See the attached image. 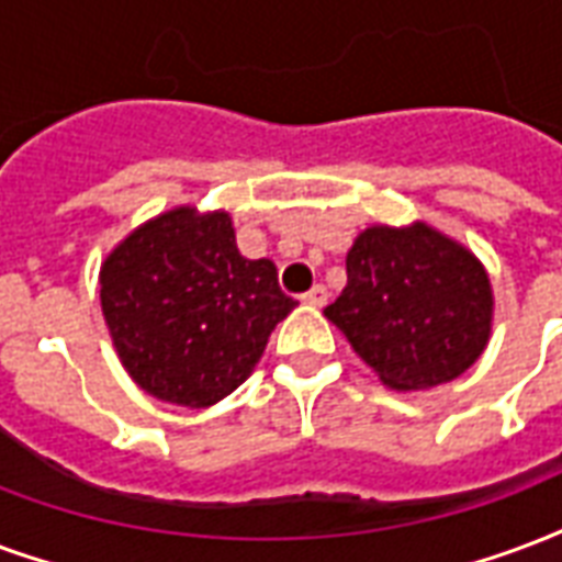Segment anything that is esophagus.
Instances as JSON below:
<instances>
[{
	"label": "esophagus",
	"mask_w": 562,
	"mask_h": 562,
	"mask_svg": "<svg viewBox=\"0 0 562 562\" xmlns=\"http://www.w3.org/2000/svg\"><path fill=\"white\" fill-rule=\"evenodd\" d=\"M303 303H310V306H324V303H327V289H324V285H313L310 292L303 294Z\"/></svg>",
	"instance_id": "34e87169"
}]
</instances>
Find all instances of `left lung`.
<instances>
[{
    "mask_svg": "<svg viewBox=\"0 0 562 562\" xmlns=\"http://www.w3.org/2000/svg\"><path fill=\"white\" fill-rule=\"evenodd\" d=\"M345 270L348 285L324 315L386 386L447 384L485 351L494 313L488 273L438 228H366Z\"/></svg>",
    "mask_w": 562,
    "mask_h": 562,
    "instance_id": "1",
    "label": "left lung"
}]
</instances>
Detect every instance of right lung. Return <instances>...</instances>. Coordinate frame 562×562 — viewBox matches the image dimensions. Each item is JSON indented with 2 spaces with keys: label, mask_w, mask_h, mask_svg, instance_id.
<instances>
[{
  "label": "right lung",
  "mask_w": 562,
  "mask_h": 562,
  "mask_svg": "<svg viewBox=\"0 0 562 562\" xmlns=\"http://www.w3.org/2000/svg\"><path fill=\"white\" fill-rule=\"evenodd\" d=\"M101 306L127 375L160 402L207 408L240 386L297 301L277 265L244 259L226 211L181 205L101 265Z\"/></svg>",
  "instance_id": "1"
}]
</instances>
